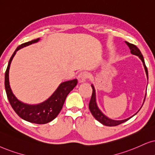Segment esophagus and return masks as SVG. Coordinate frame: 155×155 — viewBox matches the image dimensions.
Returning a JSON list of instances; mask_svg holds the SVG:
<instances>
[{
  "instance_id": "obj_1",
  "label": "esophagus",
  "mask_w": 155,
  "mask_h": 155,
  "mask_svg": "<svg viewBox=\"0 0 155 155\" xmlns=\"http://www.w3.org/2000/svg\"><path fill=\"white\" fill-rule=\"evenodd\" d=\"M88 77V74L87 72H81V74H79L78 76V80H79V83H83V82L86 81Z\"/></svg>"
}]
</instances>
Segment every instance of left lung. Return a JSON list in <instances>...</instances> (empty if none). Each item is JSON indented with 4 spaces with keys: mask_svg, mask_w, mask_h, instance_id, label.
<instances>
[{
    "mask_svg": "<svg viewBox=\"0 0 155 155\" xmlns=\"http://www.w3.org/2000/svg\"><path fill=\"white\" fill-rule=\"evenodd\" d=\"M126 44H127V46H129V48H130L131 54H133V55H135V56H137L138 57L140 58L141 61H142L143 66H144V70H145V72H146L147 77V79H148L147 68L145 63H144V58H143V56H142V53H141V51H140V50L134 44H130V43L127 42V41H126ZM91 87H92V90H93V91H92V95H91V100H90L89 104V110H90V111H91V114L93 115V117H94V118L97 119V121H99V122L101 123V124H104V125H105V126H109V127L117 126V125L120 124H121V123L125 122L126 121L129 120V119H130L131 117H134V115L136 114L140 110V109L142 108V107H140V109L138 110L137 112L135 113L133 115V116H132L131 117H129V118H127L126 119H123V120H114V119H111L110 118H109L108 117L106 116L104 114L102 111H101L100 109H99V107H98V105L97 104V99H96L95 88H94V87L93 84H91ZM145 97H146V95H145V97H144V100H145ZM143 104H144V103H143Z\"/></svg>",
    "mask_w": 155,
    "mask_h": 155,
    "instance_id": "1",
    "label": "left lung"
}]
</instances>
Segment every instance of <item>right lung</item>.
<instances>
[{
    "instance_id": "add662e5",
    "label": "right lung",
    "mask_w": 155,
    "mask_h": 155,
    "mask_svg": "<svg viewBox=\"0 0 155 155\" xmlns=\"http://www.w3.org/2000/svg\"><path fill=\"white\" fill-rule=\"evenodd\" d=\"M40 38L34 39L31 41L21 44L13 53L10 58L8 67L5 74V88L8 99L11 107L15 113L24 120L35 124H44L50 122L54 119L61 110L62 107L66 100L67 95L70 91L76 87L78 83L77 79L70 80V81L62 82L60 84L57 89L51 97L46 101L37 104H29L23 102L17 99L13 94L9 82V69L11 61L16 52L23 47L38 42Z\"/></svg>"
}]
</instances>
